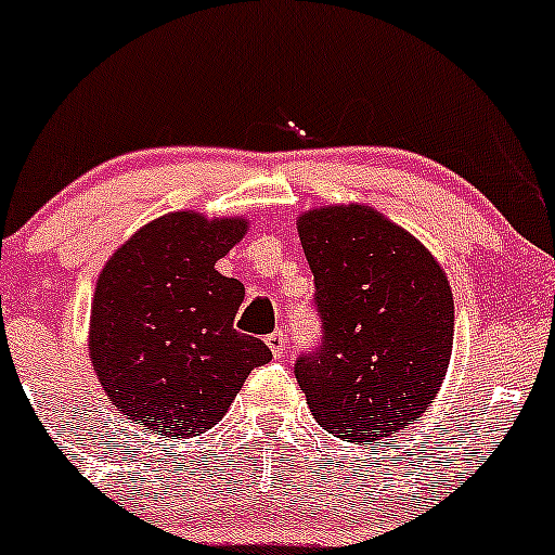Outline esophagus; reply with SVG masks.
Listing matches in <instances>:
<instances>
[{
    "label": "esophagus",
    "mask_w": 555,
    "mask_h": 555,
    "mask_svg": "<svg viewBox=\"0 0 555 555\" xmlns=\"http://www.w3.org/2000/svg\"><path fill=\"white\" fill-rule=\"evenodd\" d=\"M267 347H270L275 360H283V357L288 354V338H285L283 331H275L272 336H267Z\"/></svg>",
    "instance_id": "obj_1"
}]
</instances>
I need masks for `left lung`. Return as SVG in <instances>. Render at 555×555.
Listing matches in <instances>:
<instances>
[{
  "instance_id": "8db88e82",
  "label": "left lung",
  "mask_w": 555,
  "mask_h": 555,
  "mask_svg": "<svg viewBox=\"0 0 555 555\" xmlns=\"http://www.w3.org/2000/svg\"><path fill=\"white\" fill-rule=\"evenodd\" d=\"M296 230L325 333L294 371L309 410L344 442L391 437L431 408L450 367V280L418 237L373 206L309 208Z\"/></svg>"
}]
</instances>
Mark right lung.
Wrapping results in <instances>:
<instances>
[{
	"label": "right lung",
	"instance_id": "add662e5",
	"mask_svg": "<svg viewBox=\"0 0 555 555\" xmlns=\"http://www.w3.org/2000/svg\"><path fill=\"white\" fill-rule=\"evenodd\" d=\"M246 217L171 211L113 251L94 285L89 357L129 423L164 439L217 426L254 367L261 338L232 327L246 288L217 261L243 241Z\"/></svg>",
	"mask_w": 555,
	"mask_h": 555
}]
</instances>
